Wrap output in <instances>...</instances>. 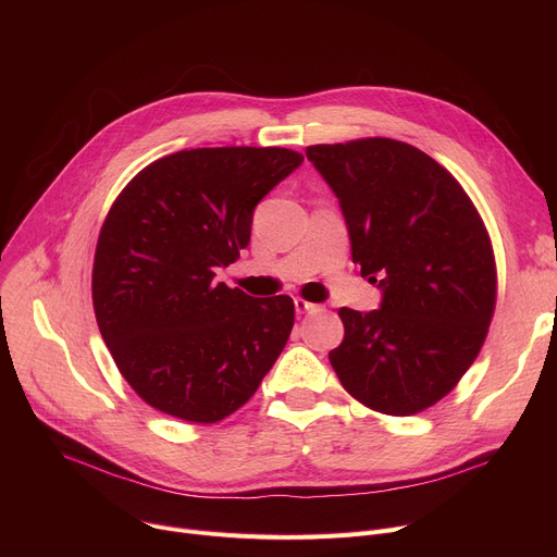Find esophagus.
<instances>
[{"mask_svg": "<svg viewBox=\"0 0 557 557\" xmlns=\"http://www.w3.org/2000/svg\"><path fill=\"white\" fill-rule=\"evenodd\" d=\"M296 311L298 313H313V311H320V305L307 302L305 298H296Z\"/></svg>", "mask_w": 557, "mask_h": 557, "instance_id": "1", "label": "esophagus"}]
</instances>
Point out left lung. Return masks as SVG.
I'll return each instance as SVG.
<instances>
[{"mask_svg":"<svg viewBox=\"0 0 557 557\" xmlns=\"http://www.w3.org/2000/svg\"><path fill=\"white\" fill-rule=\"evenodd\" d=\"M338 196L361 275L382 309L341 307L330 363L343 388L384 416H416L449 395L485 343L496 307L487 227L454 175L391 137L307 146Z\"/></svg>","mask_w":557,"mask_h":557,"instance_id":"left-lung-1","label":"left lung"}]
</instances>
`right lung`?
Instances as JSON below:
<instances>
[{
  "instance_id": "1",
  "label": "right lung",
  "mask_w": 557,
  "mask_h": 557,
  "mask_svg": "<svg viewBox=\"0 0 557 557\" xmlns=\"http://www.w3.org/2000/svg\"><path fill=\"white\" fill-rule=\"evenodd\" d=\"M302 160L280 146L178 151L114 198L95 252V315L116 368L158 411L214 424L277 361L294 300H255L216 284L214 269L239 259L255 205Z\"/></svg>"
}]
</instances>
